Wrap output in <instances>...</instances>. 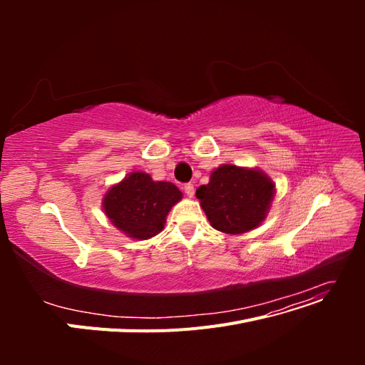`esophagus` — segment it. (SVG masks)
Returning <instances> with one entry per match:
<instances>
[{"instance_id":"obj_1","label":"esophagus","mask_w":365,"mask_h":365,"mask_svg":"<svg viewBox=\"0 0 365 365\" xmlns=\"http://www.w3.org/2000/svg\"><path fill=\"white\" fill-rule=\"evenodd\" d=\"M184 192H185V195L189 196V197H193V195H195V187H193V184H192V182L184 184Z\"/></svg>"}]
</instances>
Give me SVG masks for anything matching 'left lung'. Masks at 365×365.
Listing matches in <instances>:
<instances>
[{
  "label": "left lung",
  "instance_id": "obj_1",
  "mask_svg": "<svg viewBox=\"0 0 365 365\" xmlns=\"http://www.w3.org/2000/svg\"><path fill=\"white\" fill-rule=\"evenodd\" d=\"M275 184L259 169L222 164L210 175V182L196 190V197L210 225L228 235L247 233L268 215Z\"/></svg>",
  "mask_w": 365,
  "mask_h": 365
}]
</instances>
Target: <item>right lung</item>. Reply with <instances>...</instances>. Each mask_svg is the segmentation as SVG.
Listing matches in <instances>:
<instances>
[{
    "mask_svg": "<svg viewBox=\"0 0 365 365\" xmlns=\"http://www.w3.org/2000/svg\"><path fill=\"white\" fill-rule=\"evenodd\" d=\"M181 197L175 184L153 181L145 172H132L106 192L103 210L121 233L146 240L163 231L165 216Z\"/></svg>",
    "mask_w": 365,
    "mask_h": 365,
    "instance_id": "add662e5",
    "label": "right lung"
}]
</instances>
